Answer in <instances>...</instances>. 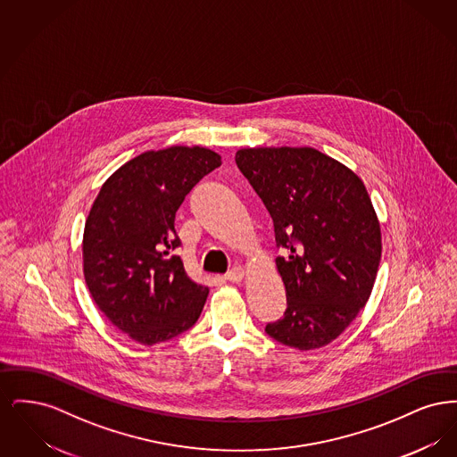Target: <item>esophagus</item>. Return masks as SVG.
I'll return each instance as SVG.
<instances>
[{
    "mask_svg": "<svg viewBox=\"0 0 457 457\" xmlns=\"http://www.w3.org/2000/svg\"><path fill=\"white\" fill-rule=\"evenodd\" d=\"M243 276H245V269H243V267H233V269L224 276V279H228L229 283H239V281L243 279Z\"/></svg>",
    "mask_w": 457,
    "mask_h": 457,
    "instance_id": "34e87169",
    "label": "esophagus"
}]
</instances>
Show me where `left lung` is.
Segmentation results:
<instances>
[{"label":"left lung","mask_w":457,"mask_h":457,"mask_svg":"<svg viewBox=\"0 0 457 457\" xmlns=\"http://www.w3.org/2000/svg\"><path fill=\"white\" fill-rule=\"evenodd\" d=\"M238 170L274 222L283 319L265 332L289 348H322L367 304L382 255L380 224L363 181L312 147L241 149Z\"/></svg>","instance_id":"obj_1"}]
</instances>
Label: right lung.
<instances>
[{
    "label": "right lung",
    "instance_id": "1",
    "mask_svg": "<svg viewBox=\"0 0 457 457\" xmlns=\"http://www.w3.org/2000/svg\"><path fill=\"white\" fill-rule=\"evenodd\" d=\"M220 155L176 145L123 164L92 204L84 231V276L99 310L133 341L153 346L195 324L209 287L174 255L176 211Z\"/></svg>",
    "mask_w": 457,
    "mask_h": 457
}]
</instances>
